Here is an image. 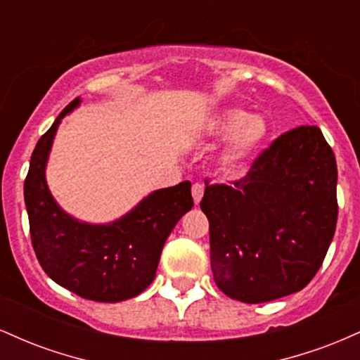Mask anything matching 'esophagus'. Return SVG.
Here are the masks:
<instances>
[{
	"label": "esophagus",
	"instance_id": "obj_1",
	"mask_svg": "<svg viewBox=\"0 0 360 360\" xmlns=\"http://www.w3.org/2000/svg\"><path fill=\"white\" fill-rule=\"evenodd\" d=\"M191 193H193V200L194 203L200 205L201 198H203V193H205V186L201 183H194L193 188H191Z\"/></svg>",
	"mask_w": 360,
	"mask_h": 360
}]
</instances>
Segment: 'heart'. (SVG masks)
I'll return each mask as SVG.
<instances>
[{
    "label": "heart",
    "instance_id": "b5f03b06",
    "mask_svg": "<svg viewBox=\"0 0 360 360\" xmlns=\"http://www.w3.org/2000/svg\"><path fill=\"white\" fill-rule=\"evenodd\" d=\"M208 134L220 139L233 137L230 146L221 152L218 166L223 171H235L262 147L269 135V127L264 118L250 117L249 111L230 108L210 123Z\"/></svg>",
    "mask_w": 360,
    "mask_h": 360
}]
</instances>
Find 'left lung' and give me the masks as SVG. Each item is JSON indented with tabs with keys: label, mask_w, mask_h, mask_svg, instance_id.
<instances>
[{
	"label": "left lung",
	"mask_w": 360,
	"mask_h": 360,
	"mask_svg": "<svg viewBox=\"0 0 360 360\" xmlns=\"http://www.w3.org/2000/svg\"><path fill=\"white\" fill-rule=\"evenodd\" d=\"M217 286L242 303L292 295L315 278L337 226V162L318 127H298L271 143L233 184H208Z\"/></svg>",
	"instance_id": "8db88e82"
}]
</instances>
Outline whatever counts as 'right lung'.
Instances as JSON below:
<instances>
[{
	"label": "right lung",
	"instance_id": "obj_1",
	"mask_svg": "<svg viewBox=\"0 0 360 360\" xmlns=\"http://www.w3.org/2000/svg\"><path fill=\"white\" fill-rule=\"evenodd\" d=\"M79 103L76 98L62 110L32 154L23 188L32 245L45 274L59 286L84 300L118 303L140 295L154 281L169 233L193 208L191 183L157 189L106 225L65 213L49 191L45 167L60 120Z\"/></svg>",
	"mask_w": 360,
	"mask_h": 360
}]
</instances>
